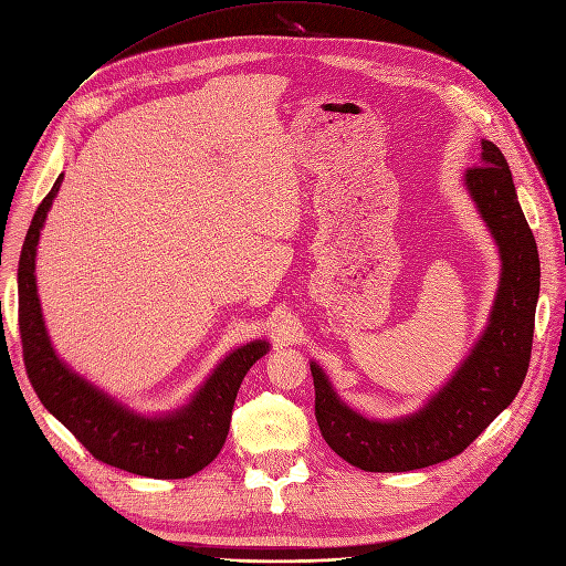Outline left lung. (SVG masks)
Returning <instances> with one entry per match:
<instances>
[{
	"mask_svg": "<svg viewBox=\"0 0 566 566\" xmlns=\"http://www.w3.org/2000/svg\"><path fill=\"white\" fill-rule=\"evenodd\" d=\"M465 186L500 249L502 274L489 327L451 380L419 412L375 421L347 408L311 361L319 433L359 470L408 472L453 459L511 406L527 375L542 269L497 145L481 140V160L465 172Z\"/></svg>",
	"mask_w": 566,
	"mask_h": 566,
	"instance_id": "8db88e82",
	"label": "left lung"
}]
</instances>
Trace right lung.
<instances>
[{"instance_id": "1", "label": "right lung", "mask_w": 566, "mask_h": 566, "mask_svg": "<svg viewBox=\"0 0 566 566\" xmlns=\"http://www.w3.org/2000/svg\"><path fill=\"white\" fill-rule=\"evenodd\" d=\"M62 179L64 175L39 205L18 264V322L27 378L45 410L57 417L96 461L151 479L191 476L223 449L239 385L249 368L266 355L269 343L253 340L237 347L213 368L191 402L172 415L143 417L130 412L80 378L50 345L34 276L41 228Z\"/></svg>"}]
</instances>
